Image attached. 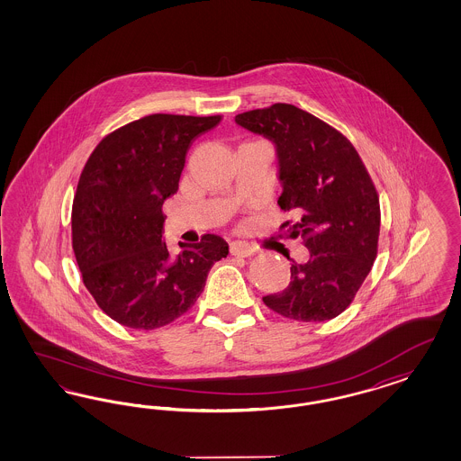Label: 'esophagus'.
<instances>
[{"label": "esophagus", "mask_w": 461, "mask_h": 461, "mask_svg": "<svg viewBox=\"0 0 461 461\" xmlns=\"http://www.w3.org/2000/svg\"><path fill=\"white\" fill-rule=\"evenodd\" d=\"M253 251H255V249L247 241L235 240V241L230 243V253L235 255V257H250V255H253Z\"/></svg>", "instance_id": "34e87169"}]
</instances>
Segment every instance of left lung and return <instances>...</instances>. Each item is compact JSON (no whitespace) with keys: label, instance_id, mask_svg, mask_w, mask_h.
Returning <instances> with one entry per match:
<instances>
[{"label":"left lung","instance_id":"left-lung-1","mask_svg":"<svg viewBox=\"0 0 461 461\" xmlns=\"http://www.w3.org/2000/svg\"><path fill=\"white\" fill-rule=\"evenodd\" d=\"M237 125L270 140L282 184L279 206L293 212L291 238H304L309 260L291 264L284 291L266 306L295 321L333 320L351 304L377 257L380 204L360 155L333 126L294 104L240 113Z\"/></svg>","mask_w":461,"mask_h":461}]
</instances>
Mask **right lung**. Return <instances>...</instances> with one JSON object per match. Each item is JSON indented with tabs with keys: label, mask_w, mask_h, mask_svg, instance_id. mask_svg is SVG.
<instances>
[{
	"label": "right lung",
	"mask_w": 461,
	"mask_h": 461,
	"mask_svg": "<svg viewBox=\"0 0 461 461\" xmlns=\"http://www.w3.org/2000/svg\"><path fill=\"white\" fill-rule=\"evenodd\" d=\"M221 116L149 114L114 130L87 158L72 204V249L84 285L116 322L155 330L194 306L228 243L204 235L170 255L162 204L185 155Z\"/></svg>",
	"instance_id": "right-lung-1"
}]
</instances>
